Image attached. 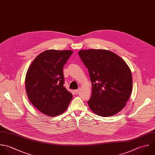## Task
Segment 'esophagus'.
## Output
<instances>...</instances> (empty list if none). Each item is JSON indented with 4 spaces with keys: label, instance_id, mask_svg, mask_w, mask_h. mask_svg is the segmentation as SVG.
<instances>
[{
    "label": "esophagus",
    "instance_id": "1",
    "mask_svg": "<svg viewBox=\"0 0 155 155\" xmlns=\"http://www.w3.org/2000/svg\"><path fill=\"white\" fill-rule=\"evenodd\" d=\"M80 91V89L79 88V89H77V90H75L74 91V92H75V93H77L79 91Z\"/></svg>",
    "mask_w": 155,
    "mask_h": 155
}]
</instances>
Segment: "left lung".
Masks as SVG:
<instances>
[{"label": "left lung", "instance_id": "1", "mask_svg": "<svg viewBox=\"0 0 155 155\" xmlns=\"http://www.w3.org/2000/svg\"><path fill=\"white\" fill-rule=\"evenodd\" d=\"M79 56L89 71L92 96L87 101L94 113L110 117L120 111L132 89L130 68L114 53L106 50H86Z\"/></svg>", "mask_w": 155, "mask_h": 155}]
</instances>
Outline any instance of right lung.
I'll list each match as a JSON object with an SVG mask.
<instances>
[{
	"label": "right lung",
	"mask_w": 155,
	"mask_h": 155,
	"mask_svg": "<svg viewBox=\"0 0 155 155\" xmlns=\"http://www.w3.org/2000/svg\"><path fill=\"white\" fill-rule=\"evenodd\" d=\"M72 53L71 50H46L34 59L27 71L25 86L28 98L45 115L61 114L72 98V93L63 86V71Z\"/></svg>",
	"instance_id": "obj_1"
}]
</instances>
